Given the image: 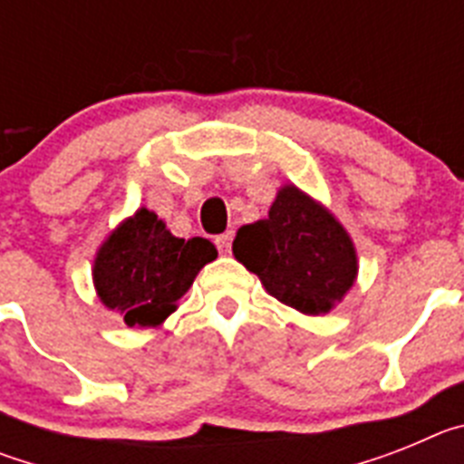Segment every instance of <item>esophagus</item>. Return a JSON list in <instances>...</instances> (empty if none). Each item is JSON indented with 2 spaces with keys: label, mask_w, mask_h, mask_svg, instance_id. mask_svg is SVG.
Masks as SVG:
<instances>
[{
  "label": "esophagus",
  "mask_w": 464,
  "mask_h": 464,
  "mask_svg": "<svg viewBox=\"0 0 464 464\" xmlns=\"http://www.w3.org/2000/svg\"><path fill=\"white\" fill-rule=\"evenodd\" d=\"M232 239H235V232H223V235L216 237V246H218L220 253H229V248H232Z\"/></svg>",
  "instance_id": "34e87169"
}]
</instances>
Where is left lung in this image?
<instances>
[{
    "label": "left lung",
    "mask_w": 464,
    "mask_h": 464,
    "mask_svg": "<svg viewBox=\"0 0 464 464\" xmlns=\"http://www.w3.org/2000/svg\"><path fill=\"white\" fill-rule=\"evenodd\" d=\"M232 253L272 297L306 315L330 314L358 278L346 227L293 183L278 188L267 218L241 225Z\"/></svg>",
    "instance_id": "obj_1"
}]
</instances>
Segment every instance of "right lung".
<instances>
[{
	"mask_svg": "<svg viewBox=\"0 0 464 464\" xmlns=\"http://www.w3.org/2000/svg\"><path fill=\"white\" fill-rule=\"evenodd\" d=\"M218 257L204 237L179 239L150 208H137L97 248L94 293L130 327H158L176 311L199 269Z\"/></svg>",
	"mask_w": 464,
	"mask_h": 464,
	"instance_id": "right-lung-1",
	"label": "right lung"
}]
</instances>
